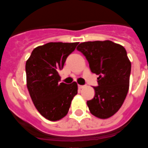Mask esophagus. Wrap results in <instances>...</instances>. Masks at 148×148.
Wrapping results in <instances>:
<instances>
[{
  "instance_id": "esophagus-1",
  "label": "esophagus",
  "mask_w": 148,
  "mask_h": 148,
  "mask_svg": "<svg viewBox=\"0 0 148 148\" xmlns=\"http://www.w3.org/2000/svg\"><path fill=\"white\" fill-rule=\"evenodd\" d=\"M84 87H85V86H82V85H78V88H79V89H83Z\"/></svg>"
}]
</instances>
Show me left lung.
<instances>
[{
	"instance_id": "8db88e82",
	"label": "left lung",
	"mask_w": 148,
	"mask_h": 148,
	"mask_svg": "<svg viewBox=\"0 0 148 148\" xmlns=\"http://www.w3.org/2000/svg\"><path fill=\"white\" fill-rule=\"evenodd\" d=\"M86 56L90 71L97 74L95 95L87 101L90 112L100 119H107L120 109L129 88L131 62L123 46L110 40L89 41L77 47Z\"/></svg>"
}]
</instances>
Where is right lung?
I'll return each instance as SVG.
<instances>
[{
    "instance_id": "add662e5",
    "label": "right lung",
    "mask_w": 148,
    "mask_h": 148,
    "mask_svg": "<svg viewBox=\"0 0 148 148\" xmlns=\"http://www.w3.org/2000/svg\"><path fill=\"white\" fill-rule=\"evenodd\" d=\"M78 42H48L34 49L26 62L27 87L34 106L43 117L56 121L67 114L77 85L60 83L58 71Z\"/></svg>"
}]
</instances>
